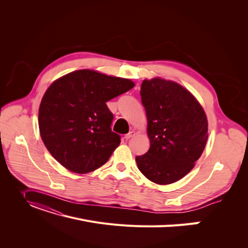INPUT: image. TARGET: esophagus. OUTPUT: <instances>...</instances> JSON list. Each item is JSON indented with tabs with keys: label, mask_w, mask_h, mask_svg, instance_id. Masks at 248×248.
<instances>
[{
	"label": "esophagus",
	"mask_w": 248,
	"mask_h": 248,
	"mask_svg": "<svg viewBox=\"0 0 248 248\" xmlns=\"http://www.w3.org/2000/svg\"><path fill=\"white\" fill-rule=\"evenodd\" d=\"M135 135H136V133H135L134 131H131L128 134H126V135L124 136V139H125V140H129V139H132L133 137H135Z\"/></svg>",
	"instance_id": "1"
}]
</instances>
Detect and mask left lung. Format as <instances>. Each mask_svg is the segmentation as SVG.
<instances>
[{
	"instance_id": "1",
	"label": "left lung",
	"mask_w": 248,
	"mask_h": 248,
	"mask_svg": "<svg viewBox=\"0 0 248 248\" xmlns=\"http://www.w3.org/2000/svg\"><path fill=\"white\" fill-rule=\"evenodd\" d=\"M140 97L151 145L136 157L138 168L155 184H172L192 170L205 149V111L190 91L161 78L142 81Z\"/></svg>"
}]
</instances>
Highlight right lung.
I'll return each instance as SVG.
<instances>
[{
	"label": "right lung",
	"instance_id": "right-lung-1",
	"mask_svg": "<svg viewBox=\"0 0 248 248\" xmlns=\"http://www.w3.org/2000/svg\"><path fill=\"white\" fill-rule=\"evenodd\" d=\"M135 86L125 78L77 70L52 83L39 108L44 145L67 170L86 174L106 164L121 136L110 128L113 114L107 102Z\"/></svg>",
	"mask_w": 248,
	"mask_h": 248
}]
</instances>
